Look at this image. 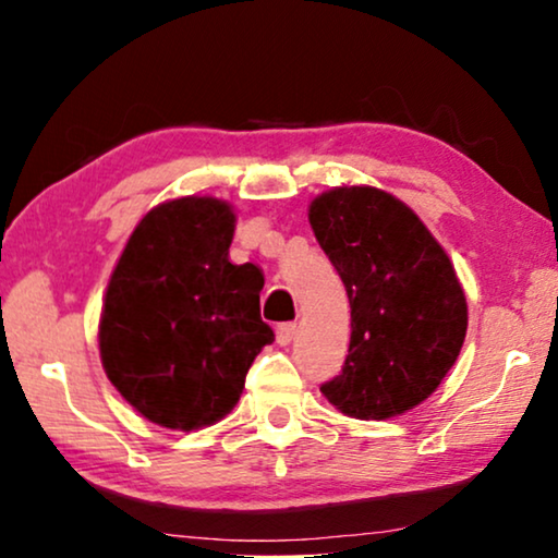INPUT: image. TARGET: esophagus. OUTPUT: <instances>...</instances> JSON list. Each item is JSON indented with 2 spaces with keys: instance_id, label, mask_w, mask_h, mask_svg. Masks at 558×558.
<instances>
[{
  "instance_id": "obj_1",
  "label": "esophagus",
  "mask_w": 558,
  "mask_h": 558,
  "mask_svg": "<svg viewBox=\"0 0 558 558\" xmlns=\"http://www.w3.org/2000/svg\"><path fill=\"white\" fill-rule=\"evenodd\" d=\"M294 332H296L294 323H281L277 327V342H279V345H289V342H292V338H294Z\"/></svg>"
}]
</instances>
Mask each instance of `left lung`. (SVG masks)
I'll use <instances>...</instances> for the list:
<instances>
[{
    "label": "left lung",
    "instance_id": "left-lung-1",
    "mask_svg": "<svg viewBox=\"0 0 558 558\" xmlns=\"http://www.w3.org/2000/svg\"><path fill=\"white\" fill-rule=\"evenodd\" d=\"M315 239L345 284L350 348L319 386L353 418H393L437 391L468 332V300L447 251L386 190L342 185L310 203Z\"/></svg>",
    "mask_w": 558,
    "mask_h": 558
}]
</instances>
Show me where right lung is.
I'll return each mask as SVG.
<instances>
[{"instance_id":"obj_1","label":"right lung","mask_w":558,"mask_h":558,"mask_svg":"<svg viewBox=\"0 0 558 558\" xmlns=\"http://www.w3.org/2000/svg\"><path fill=\"white\" fill-rule=\"evenodd\" d=\"M233 205L159 203L136 223L106 287L98 350L113 388L151 424L193 432L223 418L274 340L258 312L264 274L228 258Z\"/></svg>"}]
</instances>
